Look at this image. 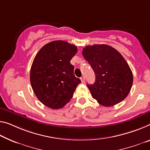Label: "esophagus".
<instances>
[{"label":"esophagus","mask_w":150,"mask_h":150,"mask_svg":"<svg viewBox=\"0 0 150 150\" xmlns=\"http://www.w3.org/2000/svg\"><path fill=\"white\" fill-rule=\"evenodd\" d=\"M80 80H81V82H82V83H84V81H85V78H84V77H81V78H80Z\"/></svg>","instance_id":"esophagus-1"}]
</instances>
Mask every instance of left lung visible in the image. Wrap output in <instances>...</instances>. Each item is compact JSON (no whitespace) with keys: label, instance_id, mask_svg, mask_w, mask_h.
I'll return each instance as SVG.
<instances>
[{"label":"left lung","instance_id":"left-lung-1","mask_svg":"<svg viewBox=\"0 0 150 150\" xmlns=\"http://www.w3.org/2000/svg\"><path fill=\"white\" fill-rule=\"evenodd\" d=\"M82 55L95 74V82L87 84L93 98L105 107L123 100L129 93L133 78L120 53L111 46L96 44L84 47Z\"/></svg>","mask_w":150,"mask_h":150}]
</instances>
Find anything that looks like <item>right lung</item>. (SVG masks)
<instances>
[{
    "label": "right lung",
    "mask_w": 150,
    "mask_h": 150,
    "mask_svg": "<svg viewBox=\"0 0 150 150\" xmlns=\"http://www.w3.org/2000/svg\"><path fill=\"white\" fill-rule=\"evenodd\" d=\"M77 50L66 41H54L41 47L34 58L30 72L32 88L40 102L52 109L67 104L81 82L70 64Z\"/></svg>",
    "instance_id": "1"
}]
</instances>
